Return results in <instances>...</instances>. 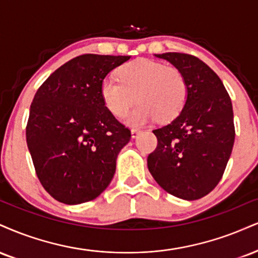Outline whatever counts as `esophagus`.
Here are the masks:
<instances>
[{
    "instance_id": "obj_1",
    "label": "esophagus",
    "mask_w": 258,
    "mask_h": 258,
    "mask_svg": "<svg viewBox=\"0 0 258 258\" xmlns=\"http://www.w3.org/2000/svg\"><path fill=\"white\" fill-rule=\"evenodd\" d=\"M142 131L139 128H132L131 130V135H132V138H137L138 135L141 133Z\"/></svg>"
}]
</instances>
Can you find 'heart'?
<instances>
[{"instance_id": "heart-1", "label": "heart", "mask_w": 258, "mask_h": 258, "mask_svg": "<svg viewBox=\"0 0 258 258\" xmlns=\"http://www.w3.org/2000/svg\"><path fill=\"white\" fill-rule=\"evenodd\" d=\"M117 77H105L99 95L107 110L116 117L125 115L133 96H137L139 105L125 117L128 125H143L157 116L161 121L174 119L187 99V83L182 73L161 62L137 58L123 64Z\"/></svg>"}]
</instances>
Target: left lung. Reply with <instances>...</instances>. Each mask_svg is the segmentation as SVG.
I'll list each match as a JSON object with an SVG mask.
<instances>
[{
	"label": "left lung",
	"mask_w": 258,
	"mask_h": 258,
	"mask_svg": "<svg viewBox=\"0 0 258 258\" xmlns=\"http://www.w3.org/2000/svg\"><path fill=\"white\" fill-rule=\"evenodd\" d=\"M179 70L187 99L168 125L154 130L157 148L148 168L164 191L186 201L200 200L221 180L234 144L233 108L218 74L196 56L156 54Z\"/></svg>",
	"instance_id": "obj_1"
}]
</instances>
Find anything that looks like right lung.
I'll return each instance as SVG.
<instances>
[{"instance_id":"1","label":"right lung","mask_w":258,"mask_h":258,"mask_svg":"<svg viewBox=\"0 0 258 258\" xmlns=\"http://www.w3.org/2000/svg\"><path fill=\"white\" fill-rule=\"evenodd\" d=\"M130 56L85 54L62 64L37 90L26 142L45 191L64 204L95 200L113 179L131 131L104 107L99 86Z\"/></svg>"}]
</instances>
